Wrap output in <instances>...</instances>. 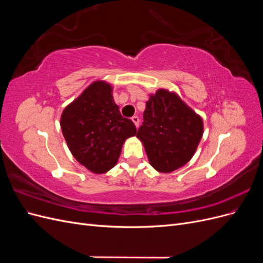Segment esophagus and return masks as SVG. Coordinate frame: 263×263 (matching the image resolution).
<instances>
[{"label":"esophagus","instance_id":"esophagus-1","mask_svg":"<svg viewBox=\"0 0 263 263\" xmlns=\"http://www.w3.org/2000/svg\"><path fill=\"white\" fill-rule=\"evenodd\" d=\"M132 121L135 124V126H136V127L139 126V117L138 116H133L132 117Z\"/></svg>","mask_w":263,"mask_h":263}]
</instances>
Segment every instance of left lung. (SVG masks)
<instances>
[{
  "label": "left lung",
  "instance_id": "left-lung-1",
  "mask_svg": "<svg viewBox=\"0 0 263 263\" xmlns=\"http://www.w3.org/2000/svg\"><path fill=\"white\" fill-rule=\"evenodd\" d=\"M202 136L201 116L178 94L160 89L150 95L137 137L157 171L169 173L187 163Z\"/></svg>",
  "mask_w": 263,
  "mask_h": 263
}]
</instances>
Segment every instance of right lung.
<instances>
[{
  "label": "right lung",
  "mask_w": 263,
  "mask_h": 263,
  "mask_svg": "<svg viewBox=\"0 0 263 263\" xmlns=\"http://www.w3.org/2000/svg\"><path fill=\"white\" fill-rule=\"evenodd\" d=\"M112 86L95 81L63 109L60 126L71 154L79 163L101 174L114 168L125 140L136 126L119 113Z\"/></svg>",
  "instance_id": "obj_1"
}]
</instances>
